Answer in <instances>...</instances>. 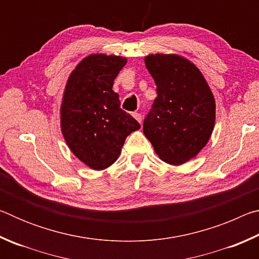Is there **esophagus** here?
Returning <instances> with one entry per match:
<instances>
[{
  "label": "esophagus",
  "instance_id": "esophagus-1",
  "mask_svg": "<svg viewBox=\"0 0 259 259\" xmlns=\"http://www.w3.org/2000/svg\"><path fill=\"white\" fill-rule=\"evenodd\" d=\"M133 115H134V117H135V119H136V120H137V121L139 122V123H140V124H142V122H143V117H142V114H140V113H134V114H133Z\"/></svg>",
  "mask_w": 259,
  "mask_h": 259
}]
</instances>
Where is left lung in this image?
Listing matches in <instances>:
<instances>
[{
    "mask_svg": "<svg viewBox=\"0 0 259 259\" xmlns=\"http://www.w3.org/2000/svg\"><path fill=\"white\" fill-rule=\"evenodd\" d=\"M145 64L157 97L143 131L161 160L182 164L202 150L214 124V99L201 72L176 55H150Z\"/></svg>",
    "mask_w": 259,
    "mask_h": 259,
    "instance_id": "obj_1",
    "label": "left lung"
}]
</instances>
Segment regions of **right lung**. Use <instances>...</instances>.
Returning <instances> with one entry per match:
<instances>
[{
	"label": "right lung",
	"instance_id": "1",
	"mask_svg": "<svg viewBox=\"0 0 259 259\" xmlns=\"http://www.w3.org/2000/svg\"><path fill=\"white\" fill-rule=\"evenodd\" d=\"M125 63L122 57L91 55L72 72L65 89L61 131L71 151L95 170L113 164L125 138L140 128L112 90Z\"/></svg>",
	"mask_w": 259,
	"mask_h": 259
}]
</instances>
